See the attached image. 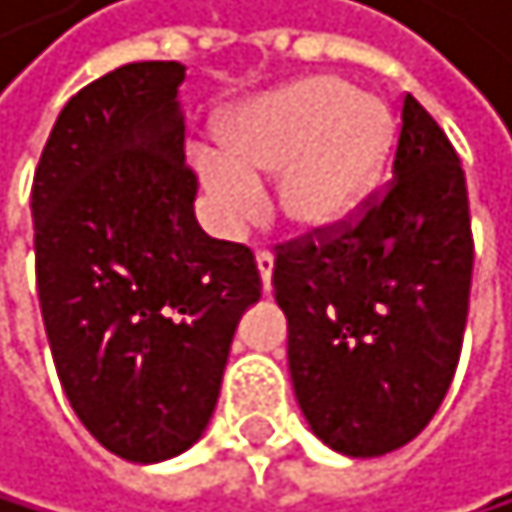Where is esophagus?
I'll return each mask as SVG.
<instances>
[{
    "mask_svg": "<svg viewBox=\"0 0 512 512\" xmlns=\"http://www.w3.org/2000/svg\"><path fill=\"white\" fill-rule=\"evenodd\" d=\"M254 261H258V270H261V282H264V291L270 294V279H273V251L261 248L258 254H254Z\"/></svg>",
    "mask_w": 512,
    "mask_h": 512,
    "instance_id": "34e87169",
    "label": "esophagus"
}]
</instances>
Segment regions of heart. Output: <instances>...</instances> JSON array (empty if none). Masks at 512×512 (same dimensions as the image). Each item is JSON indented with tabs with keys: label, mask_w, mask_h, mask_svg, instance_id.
Returning a JSON list of instances; mask_svg holds the SVG:
<instances>
[{
	"label": "heart",
	"mask_w": 512,
	"mask_h": 512,
	"mask_svg": "<svg viewBox=\"0 0 512 512\" xmlns=\"http://www.w3.org/2000/svg\"><path fill=\"white\" fill-rule=\"evenodd\" d=\"M393 141L390 110L334 76H310L245 104L224 125L227 153H193L211 221L239 233L276 174V208L298 230L344 221L375 184Z\"/></svg>",
	"instance_id": "1"
}]
</instances>
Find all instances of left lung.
<instances>
[{"instance_id": "8db88e82", "label": "left lung", "mask_w": 512, "mask_h": 512, "mask_svg": "<svg viewBox=\"0 0 512 512\" xmlns=\"http://www.w3.org/2000/svg\"><path fill=\"white\" fill-rule=\"evenodd\" d=\"M470 279L461 159L405 94L393 181L353 218L276 245L291 384L325 445L378 458L430 424L461 359Z\"/></svg>"}]
</instances>
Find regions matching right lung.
<instances>
[{"label": "right lung", "mask_w": 512, "mask_h": 512, "mask_svg": "<svg viewBox=\"0 0 512 512\" xmlns=\"http://www.w3.org/2000/svg\"><path fill=\"white\" fill-rule=\"evenodd\" d=\"M178 61L125 64L73 94L33 178L42 322L61 387L113 455L187 451L218 405L236 325L261 298L251 248L193 214Z\"/></svg>", "instance_id": "add662e5"}]
</instances>
